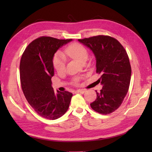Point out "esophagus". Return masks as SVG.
Masks as SVG:
<instances>
[{"label": "esophagus", "instance_id": "obj_1", "mask_svg": "<svg viewBox=\"0 0 152 152\" xmlns=\"http://www.w3.org/2000/svg\"><path fill=\"white\" fill-rule=\"evenodd\" d=\"M76 91L78 93H82V94H83V93H84L86 92V90H85V89H78V90H77Z\"/></svg>", "mask_w": 152, "mask_h": 152}]
</instances>
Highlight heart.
<instances>
[{
    "label": "heart",
    "instance_id": "obj_1",
    "mask_svg": "<svg viewBox=\"0 0 152 152\" xmlns=\"http://www.w3.org/2000/svg\"><path fill=\"white\" fill-rule=\"evenodd\" d=\"M64 53L72 59L79 63L86 62L88 59V52L86 48L79 43H72L68 46ZM65 58L63 54L59 52L55 55L53 59V66L57 72H62L65 69Z\"/></svg>",
    "mask_w": 152,
    "mask_h": 152
}]
</instances>
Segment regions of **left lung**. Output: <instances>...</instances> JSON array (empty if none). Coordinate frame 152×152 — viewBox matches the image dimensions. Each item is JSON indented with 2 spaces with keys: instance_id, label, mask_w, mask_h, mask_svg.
Listing matches in <instances>:
<instances>
[{
  "instance_id": "8db88e82",
  "label": "left lung",
  "mask_w": 152,
  "mask_h": 152,
  "mask_svg": "<svg viewBox=\"0 0 152 152\" xmlns=\"http://www.w3.org/2000/svg\"><path fill=\"white\" fill-rule=\"evenodd\" d=\"M91 50L96 59V72L101 74L98 80L102 89L90 104L93 110L102 114L116 110L124 101L129 88L131 67L128 55L119 42L109 36L79 39Z\"/></svg>"
}]
</instances>
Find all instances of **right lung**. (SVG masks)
I'll list each match as a JSON object with an SVG mask.
<instances>
[{
    "label": "right lung",
    "mask_w": 152,
    "mask_h": 152,
    "mask_svg": "<svg viewBox=\"0 0 152 152\" xmlns=\"http://www.w3.org/2000/svg\"><path fill=\"white\" fill-rule=\"evenodd\" d=\"M72 40L42 37L28 44L22 55L19 71L23 92L34 111L46 119L59 118L69 107L72 93H56L51 79L54 76L55 53Z\"/></svg>",
    "instance_id": "right-lung-1"
}]
</instances>
